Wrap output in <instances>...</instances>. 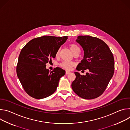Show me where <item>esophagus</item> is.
I'll return each mask as SVG.
<instances>
[{
    "label": "esophagus",
    "mask_w": 130,
    "mask_h": 130,
    "mask_svg": "<svg viewBox=\"0 0 130 130\" xmlns=\"http://www.w3.org/2000/svg\"><path fill=\"white\" fill-rule=\"evenodd\" d=\"M70 73V71H66V75H68V74H69Z\"/></svg>",
    "instance_id": "obj_1"
}]
</instances>
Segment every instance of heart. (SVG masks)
I'll return each mask as SVG.
<instances>
[{
	"instance_id": "obj_1",
	"label": "heart",
	"mask_w": 130,
	"mask_h": 130,
	"mask_svg": "<svg viewBox=\"0 0 130 130\" xmlns=\"http://www.w3.org/2000/svg\"><path fill=\"white\" fill-rule=\"evenodd\" d=\"M69 48L73 54L80 53V49L79 47L75 44H70L69 45ZM60 51V50L59 49L57 50L56 53H55V57H58L59 56ZM75 63H73L72 62H67V61H63L62 63H61L60 64L61 67H62V68H63L64 69L67 70H71V68L75 66Z\"/></svg>"
}]
</instances>
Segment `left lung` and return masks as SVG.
<instances>
[{
    "label": "left lung",
    "mask_w": 130,
    "mask_h": 130,
    "mask_svg": "<svg viewBox=\"0 0 130 130\" xmlns=\"http://www.w3.org/2000/svg\"><path fill=\"white\" fill-rule=\"evenodd\" d=\"M76 42L84 51L83 60L77 70L88 69L85 76L75 72L71 84L75 93L82 98L93 99L101 95L114 72V59L108 46L102 40L89 35L78 36Z\"/></svg>",
    "instance_id": "left-lung-1"
}]
</instances>
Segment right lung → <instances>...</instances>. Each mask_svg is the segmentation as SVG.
Wrapping results in <instances>:
<instances>
[{
    "label": "right lung",
    "instance_id": "right-lung-1",
    "mask_svg": "<svg viewBox=\"0 0 130 130\" xmlns=\"http://www.w3.org/2000/svg\"><path fill=\"white\" fill-rule=\"evenodd\" d=\"M68 36H44L29 42L22 49L16 67L17 77L31 97L45 98L56 90L65 71L60 67L49 71L46 64L55 58V53Z\"/></svg>",
    "mask_w": 130,
    "mask_h": 130
}]
</instances>
